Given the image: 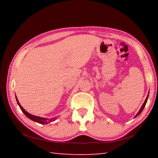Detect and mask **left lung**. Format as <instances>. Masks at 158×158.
Returning <instances> with one entry per match:
<instances>
[{
	"label": "left lung",
	"instance_id": "8db88e82",
	"mask_svg": "<svg viewBox=\"0 0 158 158\" xmlns=\"http://www.w3.org/2000/svg\"><path fill=\"white\" fill-rule=\"evenodd\" d=\"M148 95L147 96V98H146V100H145V102H143V105H142V106H141V108L140 109V110H139V111L137 113V114L135 116V117H137V116H139V115L141 113V111H143V108H144V106H145V105H146V102H147V100H148Z\"/></svg>",
	"mask_w": 158,
	"mask_h": 158
}]
</instances>
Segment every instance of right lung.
Here are the masks:
<instances>
[{
	"label": "right lung",
	"mask_w": 158,
	"mask_h": 158,
	"mask_svg": "<svg viewBox=\"0 0 158 158\" xmlns=\"http://www.w3.org/2000/svg\"><path fill=\"white\" fill-rule=\"evenodd\" d=\"M16 100H17V102L21 110L23 111V113L28 118H30L31 120H32V121L37 122V123H40V124H47V123H51V122L55 121V118H51V119H47V118H45L36 116H34V115H32L31 114L28 113V112L26 111L25 109L21 106L20 103L19 102L17 97H16Z\"/></svg>",
	"instance_id": "obj_1"
}]
</instances>
